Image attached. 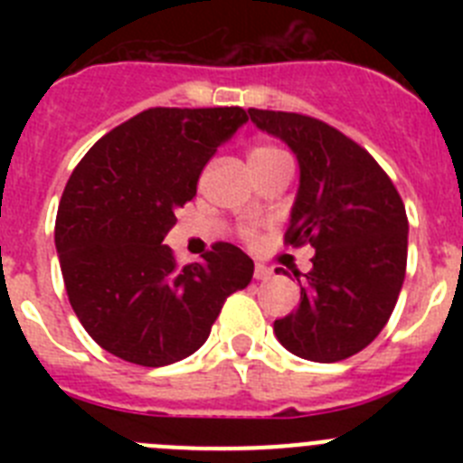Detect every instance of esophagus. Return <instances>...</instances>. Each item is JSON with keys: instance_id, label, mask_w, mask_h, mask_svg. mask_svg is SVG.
Instances as JSON below:
<instances>
[{"instance_id": "34e87169", "label": "esophagus", "mask_w": 463, "mask_h": 463, "mask_svg": "<svg viewBox=\"0 0 463 463\" xmlns=\"http://www.w3.org/2000/svg\"><path fill=\"white\" fill-rule=\"evenodd\" d=\"M271 276H273L271 269L264 267V264H257V267H255V280H269Z\"/></svg>"}]
</instances>
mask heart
<instances>
[{"mask_svg": "<svg viewBox=\"0 0 463 463\" xmlns=\"http://www.w3.org/2000/svg\"><path fill=\"white\" fill-rule=\"evenodd\" d=\"M248 162H250L252 171H261L267 166L280 165V162H289V157L273 143H255L248 150Z\"/></svg>", "mask_w": 463, "mask_h": 463, "instance_id": "b5f03b06", "label": "heart"}]
</instances>
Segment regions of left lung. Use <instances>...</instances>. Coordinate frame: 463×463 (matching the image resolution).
Listing matches in <instances>:
<instances>
[{"label":"left lung","instance_id":"left-lung-1","mask_svg":"<svg viewBox=\"0 0 463 463\" xmlns=\"http://www.w3.org/2000/svg\"><path fill=\"white\" fill-rule=\"evenodd\" d=\"M248 113L257 129L297 155L298 190L285 241L315 248L313 269L304 278L294 273L301 304L273 322V331L301 359L353 357L387 325L403 285V202L378 162L326 122L282 110Z\"/></svg>","mask_w":463,"mask_h":463}]
</instances>
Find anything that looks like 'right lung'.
<instances>
[{"label": "right lung", "instance_id": "add662e5", "mask_svg": "<svg viewBox=\"0 0 463 463\" xmlns=\"http://www.w3.org/2000/svg\"><path fill=\"white\" fill-rule=\"evenodd\" d=\"M248 122L239 106L148 109L94 143L64 187L55 248L73 313L125 362L166 366L206 343L224 298L255 264L215 243L175 267L165 236L208 159Z\"/></svg>", "mask_w": 463, "mask_h": 463}]
</instances>
